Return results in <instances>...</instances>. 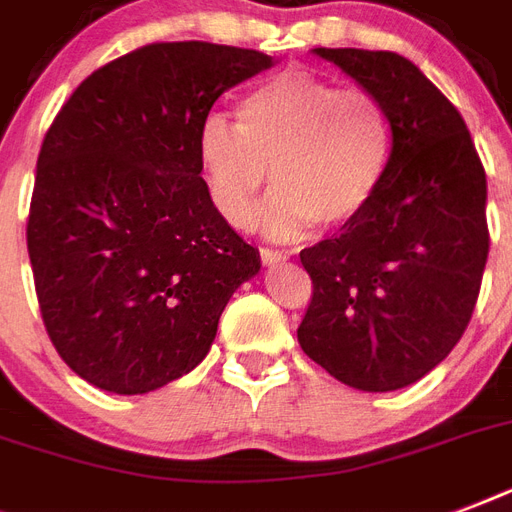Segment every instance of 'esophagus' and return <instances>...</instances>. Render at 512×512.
I'll return each instance as SVG.
<instances>
[{
    "instance_id": "obj_1",
    "label": "esophagus",
    "mask_w": 512,
    "mask_h": 512,
    "mask_svg": "<svg viewBox=\"0 0 512 512\" xmlns=\"http://www.w3.org/2000/svg\"><path fill=\"white\" fill-rule=\"evenodd\" d=\"M260 260H263L265 265H279L287 260V255L284 252H279V249H271V247H263L260 249Z\"/></svg>"
}]
</instances>
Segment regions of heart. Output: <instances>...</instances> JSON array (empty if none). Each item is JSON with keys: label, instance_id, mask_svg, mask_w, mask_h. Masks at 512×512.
<instances>
[{"label": "heart", "instance_id": "1", "mask_svg": "<svg viewBox=\"0 0 512 512\" xmlns=\"http://www.w3.org/2000/svg\"><path fill=\"white\" fill-rule=\"evenodd\" d=\"M196 154L209 201L231 228L252 223L271 172L276 188L257 225L268 239L297 241L316 223L348 228L372 207L388 175L393 127L374 92L287 68L241 98L236 124L207 116Z\"/></svg>", "mask_w": 512, "mask_h": 512}]
</instances>
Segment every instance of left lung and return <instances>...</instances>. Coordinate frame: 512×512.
I'll list each match as a JSON object with an SVG mask.
<instances>
[{
    "label": "left lung",
    "instance_id": "left-lung-1",
    "mask_svg": "<svg viewBox=\"0 0 512 512\" xmlns=\"http://www.w3.org/2000/svg\"><path fill=\"white\" fill-rule=\"evenodd\" d=\"M390 116L393 154L372 207L300 252L313 295L297 340L350 388L385 393L444 361L468 329L486 255V172L460 111L396 52L327 50Z\"/></svg>",
    "mask_w": 512,
    "mask_h": 512
}]
</instances>
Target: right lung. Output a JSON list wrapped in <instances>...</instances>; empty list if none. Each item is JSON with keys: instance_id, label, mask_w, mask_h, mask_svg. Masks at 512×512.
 Returning a JSON list of instances; mask_svg holds the SVG:
<instances>
[{"instance_id": "1", "label": "right lung", "mask_w": 512, "mask_h": 512, "mask_svg": "<svg viewBox=\"0 0 512 512\" xmlns=\"http://www.w3.org/2000/svg\"><path fill=\"white\" fill-rule=\"evenodd\" d=\"M265 52L154 42L92 71L44 135L26 241L52 345L119 396L199 366L260 255L217 215L196 138Z\"/></svg>"}]
</instances>
